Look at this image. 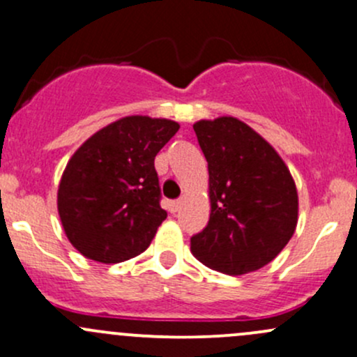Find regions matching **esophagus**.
I'll return each instance as SVG.
<instances>
[{
    "label": "esophagus",
    "instance_id": "1",
    "mask_svg": "<svg viewBox=\"0 0 357 357\" xmlns=\"http://www.w3.org/2000/svg\"><path fill=\"white\" fill-rule=\"evenodd\" d=\"M181 205H183V200H172L171 204H169V210H171L172 213H176L179 208H181Z\"/></svg>",
    "mask_w": 357,
    "mask_h": 357
}]
</instances>
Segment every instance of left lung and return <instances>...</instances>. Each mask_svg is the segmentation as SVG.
<instances>
[{"mask_svg":"<svg viewBox=\"0 0 357 357\" xmlns=\"http://www.w3.org/2000/svg\"><path fill=\"white\" fill-rule=\"evenodd\" d=\"M193 130L208 162L210 219L191 236V253L229 275L265 267L298 224L291 172L272 145L239 119H202Z\"/></svg>","mask_w":357,"mask_h":357,"instance_id":"8db88e82","label":"left lung"}]
</instances>
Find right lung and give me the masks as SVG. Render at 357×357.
Instances as JSON below:
<instances>
[{"instance_id":"1","label":"right lung","mask_w":357,"mask_h":357,"mask_svg":"<svg viewBox=\"0 0 357 357\" xmlns=\"http://www.w3.org/2000/svg\"><path fill=\"white\" fill-rule=\"evenodd\" d=\"M178 130L171 119L126 116L73 153L59 183L58 212L84 257L119 264L147 250L167 217L153 159Z\"/></svg>"}]
</instances>
